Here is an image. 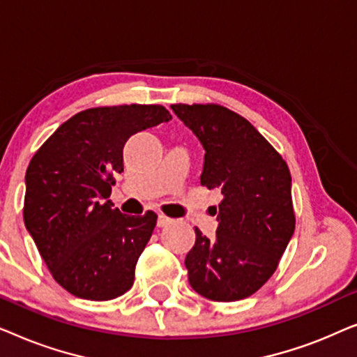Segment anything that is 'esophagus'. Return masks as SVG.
<instances>
[{
  "label": "esophagus",
  "instance_id": "esophagus-1",
  "mask_svg": "<svg viewBox=\"0 0 357 357\" xmlns=\"http://www.w3.org/2000/svg\"><path fill=\"white\" fill-rule=\"evenodd\" d=\"M170 222H172V219L167 218V216H165V214H162V213H159V216H158V226H159V227L169 226Z\"/></svg>",
  "mask_w": 357,
  "mask_h": 357
}]
</instances>
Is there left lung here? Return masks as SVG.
<instances>
[{
  "label": "left lung",
  "instance_id": "8db88e82",
  "mask_svg": "<svg viewBox=\"0 0 357 357\" xmlns=\"http://www.w3.org/2000/svg\"><path fill=\"white\" fill-rule=\"evenodd\" d=\"M204 149L202 185L219 190L216 237L195 227L188 282L216 302L245 299L275 273L296 227L291 172L250 121L221 105H170Z\"/></svg>",
  "mask_w": 357,
  "mask_h": 357
}]
</instances>
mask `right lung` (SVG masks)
Instances as JSON below:
<instances>
[{"instance_id":"obj_1","label":"right lung","mask_w":357,"mask_h":357,"mask_svg":"<svg viewBox=\"0 0 357 357\" xmlns=\"http://www.w3.org/2000/svg\"><path fill=\"white\" fill-rule=\"evenodd\" d=\"M172 116L162 105L79 112L48 138L26 172L24 224L52 276L73 296L115 299L133 286L136 261L158 221L130 216L110 199L130 136Z\"/></svg>"}]
</instances>
